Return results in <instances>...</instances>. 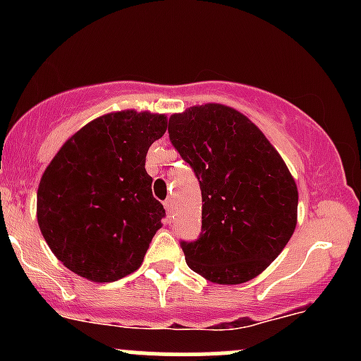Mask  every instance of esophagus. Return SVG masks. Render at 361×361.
<instances>
[{"instance_id":"34e87169","label":"esophagus","mask_w":361,"mask_h":361,"mask_svg":"<svg viewBox=\"0 0 361 361\" xmlns=\"http://www.w3.org/2000/svg\"><path fill=\"white\" fill-rule=\"evenodd\" d=\"M164 207H166V214H167L166 221H167V224H169V221H171V213H173V201H171V199L164 201Z\"/></svg>"}]
</instances>
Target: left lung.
<instances>
[{
    "label": "left lung",
    "instance_id": "left-lung-1",
    "mask_svg": "<svg viewBox=\"0 0 361 361\" xmlns=\"http://www.w3.org/2000/svg\"><path fill=\"white\" fill-rule=\"evenodd\" d=\"M167 130L202 194L201 235L181 241L187 265L218 285L257 278L297 225L298 192L285 160L248 116L224 104L174 113Z\"/></svg>",
    "mask_w": 361,
    "mask_h": 361
}]
</instances>
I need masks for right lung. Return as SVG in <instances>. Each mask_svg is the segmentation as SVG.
<instances>
[{"label": "right lung", "mask_w": 361, "mask_h": 361, "mask_svg": "<svg viewBox=\"0 0 361 361\" xmlns=\"http://www.w3.org/2000/svg\"><path fill=\"white\" fill-rule=\"evenodd\" d=\"M166 129L159 113H108L73 134L49 164L36 216L69 271L111 283L140 269L166 216L145 169L148 148Z\"/></svg>", "instance_id": "obj_1"}]
</instances>
